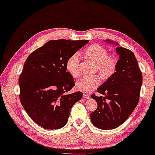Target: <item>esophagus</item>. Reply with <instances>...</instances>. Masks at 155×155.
<instances>
[{"mask_svg": "<svg viewBox=\"0 0 155 155\" xmlns=\"http://www.w3.org/2000/svg\"><path fill=\"white\" fill-rule=\"evenodd\" d=\"M83 98L89 99L90 98V95H88V94H86V93H84V94H83Z\"/></svg>", "mask_w": 155, "mask_h": 155, "instance_id": "esophagus-1", "label": "esophagus"}]
</instances>
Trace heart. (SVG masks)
I'll return each instance as SVG.
<instances>
[{"mask_svg": "<svg viewBox=\"0 0 155 155\" xmlns=\"http://www.w3.org/2000/svg\"><path fill=\"white\" fill-rule=\"evenodd\" d=\"M84 55L95 64V70L97 71L104 80H107L115 72L117 60L113 55H107V51L98 44L92 45L84 51ZM66 70L76 78L79 75V57L73 54L68 58L66 62ZM100 84V78L97 75L83 77L77 81L75 88L78 91L88 93L95 89Z\"/></svg>", "mask_w": 155, "mask_h": 155, "instance_id": "1", "label": "heart"}]
</instances>
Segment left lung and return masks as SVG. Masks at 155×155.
I'll return each mask as SVG.
<instances>
[{"mask_svg": "<svg viewBox=\"0 0 155 155\" xmlns=\"http://www.w3.org/2000/svg\"><path fill=\"white\" fill-rule=\"evenodd\" d=\"M116 45L120 56L115 72L97 88L102 96L91 95L97 102V108L91 113L93 125L101 130L116 128L125 122L135 110L139 100L142 74L135 55L131 51L120 47L117 42L105 40Z\"/></svg>", "mask_w": 155, "mask_h": 155, "instance_id": "8db88e82", "label": "left lung"}]
</instances>
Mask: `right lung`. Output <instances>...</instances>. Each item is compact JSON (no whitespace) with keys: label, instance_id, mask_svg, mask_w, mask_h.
I'll return each instance as SVG.
<instances>
[{"label":"right lung","instance_id":"add662e5","mask_svg":"<svg viewBox=\"0 0 155 155\" xmlns=\"http://www.w3.org/2000/svg\"><path fill=\"white\" fill-rule=\"evenodd\" d=\"M89 40H50L31 53L20 75V100L31 120L43 128L64 127L82 93H66L75 86L66 70L68 58Z\"/></svg>","mask_w":155,"mask_h":155}]
</instances>
